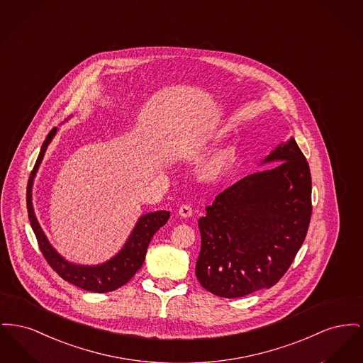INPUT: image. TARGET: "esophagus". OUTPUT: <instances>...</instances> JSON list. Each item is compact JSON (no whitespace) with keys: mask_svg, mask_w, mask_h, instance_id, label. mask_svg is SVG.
I'll use <instances>...</instances> for the list:
<instances>
[{"mask_svg":"<svg viewBox=\"0 0 363 363\" xmlns=\"http://www.w3.org/2000/svg\"><path fill=\"white\" fill-rule=\"evenodd\" d=\"M178 213H179V216H182V218H189V216H192V207H191L189 204H184V206L179 207Z\"/></svg>","mask_w":363,"mask_h":363,"instance_id":"obj_1","label":"esophagus"}]
</instances>
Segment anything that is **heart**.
Listing matches in <instances>:
<instances>
[{"mask_svg":"<svg viewBox=\"0 0 363 363\" xmlns=\"http://www.w3.org/2000/svg\"><path fill=\"white\" fill-rule=\"evenodd\" d=\"M235 152L233 147H222L213 152L201 164L200 174L206 179H216L226 175L233 167Z\"/></svg>","mask_w":363,"mask_h":363,"instance_id":"1","label":"heart"}]
</instances>
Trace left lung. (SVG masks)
Instances as JSON below:
<instances>
[{
  "label": "left lung",
  "mask_w": 363,
  "mask_h": 363,
  "mask_svg": "<svg viewBox=\"0 0 363 363\" xmlns=\"http://www.w3.org/2000/svg\"><path fill=\"white\" fill-rule=\"evenodd\" d=\"M256 171L219 193L206 216L196 277L220 298H241L272 288L298 254L311 218V174L292 137L267 155Z\"/></svg>",
  "instance_id": "8db88e82"
}]
</instances>
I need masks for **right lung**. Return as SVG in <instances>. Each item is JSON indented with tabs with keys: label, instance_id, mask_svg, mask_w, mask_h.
<instances>
[{
	"label": "right lung",
	"instance_id": "right-lung-1",
	"mask_svg": "<svg viewBox=\"0 0 363 363\" xmlns=\"http://www.w3.org/2000/svg\"><path fill=\"white\" fill-rule=\"evenodd\" d=\"M57 128H52L46 135V140L43 141L38 159L28 178L26 199H27V213H28L30 225L35 233L43 257L46 259L49 266L67 282L78 288H82L85 291L97 292V294H106V292L115 291L123 286L141 269L145 260L147 250L152 237L162 226L166 225V222L170 218V213L163 210V211L143 215L135 223L131 235H128V241L123 245V248L106 263H101L97 266H82V264H75L65 260V257L59 255L57 251L48 241L43 228L38 223V219L34 213L33 201H31L34 177L43 162V155L48 150V145L53 140Z\"/></svg>",
	"mask_w": 363,
	"mask_h": 363
}]
</instances>
